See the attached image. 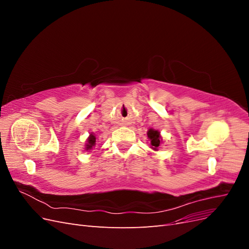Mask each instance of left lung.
<instances>
[{
  "label": "left lung",
  "mask_w": 249,
  "mask_h": 249,
  "mask_svg": "<svg viewBox=\"0 0 249 249\" xmlns=\"http://www.w3.org/2000/svg\"><path fill=\"white\" fill-rule=\"evenodd\" d=\"M147 137L150 140V145H152V148L157 149V147L160 145V139H161L160 133L156 130L149 129L147 132Z\"/></svg>",
  "instance_id": "left-lung-1"
}]
</instances>
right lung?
<instances>
[{
	"label": "right lung",
	"instance_id": "right-lung-1",
	"mask_svg": "<svg viewBox=\"0 0 249 249\" xmlns=\"http://www.w3.org/2000/svg\"><path fill=\"white\" fill-rule=\"evenodd\" d=\"M95 136L94 135H92V134H90V136H89V138H88V143L86 144V149L88 150V149H91L94 145H95Z\"/></svg>",
	"mask_w": 249,
	"mask_h": 249
}]
</instances>
